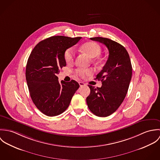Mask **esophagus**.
Instances as JSON below:
<instances>
[{"instance_id": "esophagus-1", "label": "esophagus", "mask_w": 160, "mask_h": 160, "mask_svg": "<svg viewBox=\"0 0 160 160\" xmlns=\"http://www.w3.org/2000/svg\"><path fill=\"white\" fill-rule=\"evenodd\" d=\"M79 84L80 87H83L84 86H86V84H85L84 82H79Z\"/></svg>"}]
</instances>
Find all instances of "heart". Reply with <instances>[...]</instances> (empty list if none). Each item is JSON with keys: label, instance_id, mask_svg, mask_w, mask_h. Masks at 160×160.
<instances>
[{"label": "heart", "instance_id": "obj_1", "mask_svg": "<svg viewBox=\"0 0 160 160\" xmlns=\"http://www.w3.org/2000/svg\"><path fill=\"white\" fill-rule=\"evenodd\" d=\"M82 49L91 58L98 57L101 53V47L98 44L94 42H88L83 44L81 47ZM75 52L72 47H69L64 52V58L67 63H72L74 60ZM77 76L81 78L91 76L93 73L92 69H77L75 71Z\"/></svg>", "mask_w": 160, "mask_h": 160}]
</instances>
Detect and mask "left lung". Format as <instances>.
<instances>
[{
    "instance_id": "1",
    "label": "left lung",
    "mask_w": 160,
    "mask_h": 160,
    "mask_svg": "<svg viewBox=\"0 0 160 160\" xmlns=\"http://www.w3.org/2000/svg\"><path fill=\"white\" fill-rule=\"evenodd\" d=\"M92 41L103 44L109 51L108 60L95 79L101 80L102 86L88 85L91 93L86 98L92 113L107 117L113 113L123 102L132 78V65L126 49L108 38H92Z\"/></svg>"
}]
</instances>
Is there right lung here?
<instances>
[{"mask_svg":"<svg viewBox=\"0 0 160 160\" xmlns=\"http://www.w3.org/2000/svg\"><path fill=\"white\" fill-rule=\"evenodd\" d=\"M81 39L52 36L39 42L32 50L26 65V79L31 99L36 107L48 116L62 114L68 107L79 88L74 80L59 83L57 74L65 67V51Z\"/></svg>","mask_w":160,"mask_h":160,"instance_id":"right-lung-1","label":"right lung"}]
</instances>
